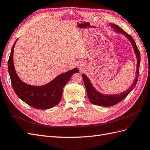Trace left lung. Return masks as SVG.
<instances>
[{
	"mask_svg": "<svg viewBox=\"0 0 150 150\" xmlns=\"http://www.w3.org/2000/svg\"><path fill=\"white\" fill-rule=\"evenodd\" d=\"M110 25L111 26L112 28L114 29L116 32H117V33L123 34L127 38V39H128L131 42V44H132V46L134 49L135 54L136 56H137V75H136L135 79L132 85L131 86V87L128 90H126V92H123V93H121L117 94H114V95L113 94L105 95V94H103L100 93H99L96 90V89L93 87L88 77L84 74H82L84 83L85 85V88L86 89V91H87L89 101L92 104H95V105L105 106V107L111 106L120 103L121 101L122 100V99L128 96L131 91L133 89L134 87L136 86V84H137V81H138V76L139 73V64H140V52L133 38L131 37V35H129L128 34L125 33V32L118 25L114 24H110Z\"/></svg>",
	"mask_w": 150,
	"mask_h": 150,
	"instance_id": "8db88e82",
	"label": "left lung"
}]
</instances>
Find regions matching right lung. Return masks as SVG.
Masks as SVG:
<instances>
[{
    "label": "right lung",
    "mask_w": 150,
    "mask_h": 150,
    "mask_svg": "<svg viewBox=\"0 0 150 150\" xmlns=\"http://www.w3.org/2000/svg\"><path fill=\"white\" fill-rule=\"evenodd\" d=\"M17 39L13 44L8 61V70L13 90L21 100L28 105L39 110H47L56 106L60 102L62 89L72 74L78 72L77 68L57 76L47 84L34 86L27 84L17 76L13 61V49Z\"/></svg>",
    "instance_id": "right-lung-1"
}]
</instances>
